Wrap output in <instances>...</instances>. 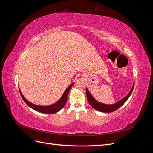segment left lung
Segmentation results:
<instances>
[{"label": "left lung", "mask_w": 153, "mask_h": 153, "mask_svg": "<svg viewBox=\"0 0 153 153\" xmlns=\"http://www.w3.org/2000/svg\"><path fill=\"white\" fill-rule=\"evenodd\" d=\"M134 85H135V82L133 83L131 89L130 91H129V93L127 94V96H126L124 98H123V99L119 101L118 102L115 103L114 104H112V105H106V104H103V103H101L100 102H98V101L96 100L93 98V96H92V94L90 93V92L88 91L87 89H86L87 98V100H88V101H89V104L91 105L92 107L94 108L95 110L99 111V112H106V113L112 112H114L115 110H117L119 108L121 107V106L123 105H124V103L128 100V99L129 98V97L130 96L131 92L133 90Z\"/></svg>", "instance_id": "left-lung-1"}]
</instances>
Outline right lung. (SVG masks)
<instances>
[{"label":"right lung","instance_id":"obj_1","mask_svg":"<svg viewBox=\"0 0 153 153\" xmlns=\"http://www.w3.org/2000/svg\"><path fill=\"white\" fill-rule=\"evenodd\" d=\"M73 84H74V83H72L71 84H70L68 86V87L66 89V91H64V94L62 96L61 98H60V100L58 101H57L55 103L49 105V106H39V105H36L34 104H32V103L29 102V101H27L25 98V97L23 96L20 89H19V91H20V95L22 96V99L24 100L25 103L31 108L34 109L36 111H38V112H41V113L55 114V113H57V112H59L60 110H61L64 107V105H66L68 93H69V91H70L71 88L73 85Z\"/></svg>","mask_w":153,"mask_h":153}]
</instances>
